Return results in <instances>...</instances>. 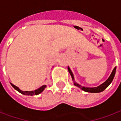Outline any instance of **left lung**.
<instances>
[{"label": "left lung", "instance_id": "8db88e82", "mask_svg": "<svg viewBox=\"0 0 121 121\" xmlns=\"http://www.w3.org/2000/svg\"><path fill=\"white\" fill-rule=\"evenodd\" d=\"M68 70L69 72L70 76L72 77V80L74 81V85L75 86H76L79 88H80L81 90H84L85 92H91V93H98V92H103V90H104L106 89L108 86L110 85V84L112 83V81H113V78L115 76V71H116V67H115L113 69V70H112V72L111 73L110 76V77L107 79L105 82H104L103 84H101V85L98 86L97 87H94V88H90V87H85V86H82L80 85H79L78 83H77L76 82L74 81V75L72 74V71L70 69L69 67H68Z\"/></svg>", "mask_w": 121, "mask_h": 121}]
</instances>
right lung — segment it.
<instances>
[{
	"mask_svg": "<svg viewBox=\"0 0 121 121\" xmlns=\"http://www.w3.org/2000/svg\"><path fill=\"white\" fill-rule=\"evenodd\" d=\"M11 86H13V88H15V90H17L18 92H19L20 93H21L22 94L26 95H38L39 94H40V93L42 92L44 90L45 88H46V85H43L39 88H38V89L34 90V91H22V90H20L18 87H17V86L14 85L12 83H11Z\"/></svg>",
	"mask_w": 121,
	"mask_h": 121,
	"instance_id": "1",
	"label": "right lung"
}]
</instances>
